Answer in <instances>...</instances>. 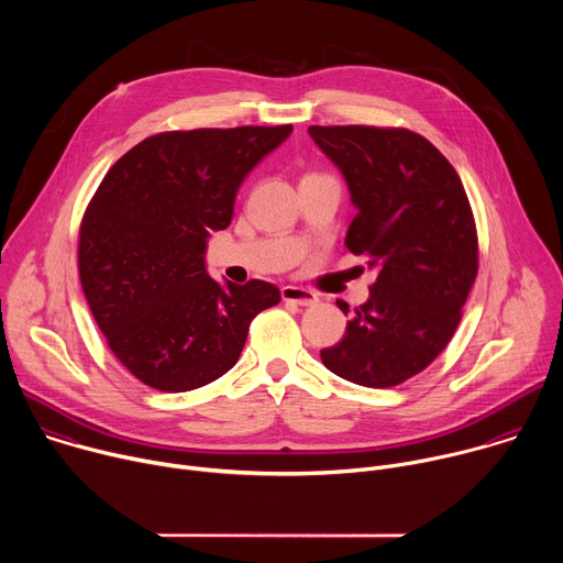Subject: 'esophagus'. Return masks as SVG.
I'll return each mask as SVG.
<instances>
[{"label": "esophagus", "mask_w": 563, "mask_h": 563, "mask_svg": "<svg viewBox=\"0 0 563 563\" xmlns=\"http://www.w3.org/2000/svg\"><path fill=\"white\" fill-rule=\"evenodd\" d=\"M280 296L285 302H296L300 307H311L318 302V294L311 291V289H305V287H296V285H285L280 289Z\"/></svg>", "instance_id": "1"}]
</instances>
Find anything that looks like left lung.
<instances>
[{"label": "left lung", "mask_w": 563, "mask_h": 563, "mask_svg": "<svg viewBox=\"0 0 563 563\" xmlns=\"http://www.w3.org/2000/svg\"><path fill=\"white\" fill-rule=\"evenodd\" d=\"M309 135L350 187L347 250L378 272L345 336L320 358L356 385L394 387L423 372L459 328L478 272L470 200L445 155L415 131L350 124Z\"/></svg>", "instance_id": "obj_1"}]
</instances>
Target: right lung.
<instances>
[{
	"label": "right lung",
	"mask_w": 563,
	"mask_h": 563,
	"mask_svg": "<svg viewBox=\"0 0 563 563\" xmlns=\"http://www.w3.org/2000/svg\"><path fill=\"white\" fill-rule=\"evenodd\" d=\"M291 133L280 126L157 133L107 172L79 224V280L115 358L144 385L189 391L229 372L276 285H220L207 238L238 187Z\"/></svg>",
	"instance_id": "add662e5"
}]
</instances>
